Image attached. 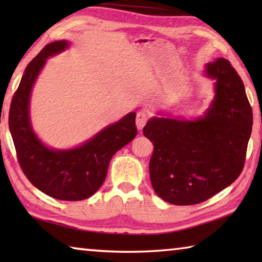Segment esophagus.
Segmentation results:
<instances>
[{"label": "esophagus", "mask_w": 262, "mask_h": 262, "mask_svg": "<svg viewBox=\"0 0 262 262\" xmlns=\"http://www.w3.org/2000/svg\"><path fill=\"white\" fill-rule=\"evenodd\" d=\"M148 118H149L148 113L143 112V111H141V112L136 114V126L140 130L143 129V127L145 126V123H147V121H148Z\"/></svg>", "instance_id": "1"}]
</instances>
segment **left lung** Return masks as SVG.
<instances>
[{"mask_svg": "<svg viewBox=\"0 0 262 262\" xmlns=\"http://www.w3.org/2000/svg\"><path fill=\"white\" fill-rule=\"evenodd\" d=\"M207 76L216 83L205 117L194 121L152 118L143 128L154 144L152 188L172 205L208 200L231 185L245 164L253 118L244 83L223 57L207 64Z\"/></svg>", "mask_w": 262, "mask_h": 262, "instance_id": "1", "label": "left lung"}]
</instances>
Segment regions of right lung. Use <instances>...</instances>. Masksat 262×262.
<instances>
[{
  "label": "right lung",
  "instance_id": "1",
  "mask_svg": "<svg viewBox=\"0 0 262 262\" xmlns=\"http://www.w3.org/2000/svg\"><path fill=\"white\" fill-rule=\"evenodd\" d=\"M68 46L66 40L48 43L28 64L12 97L9 129L21 171L31 184L57 200L79 201L90 198L100 188L107 174L111 158L136 136V113H128L81 147L53 150L43 145L31 127V90L47 57Z\"/></svg>",
  "mask_w": 262,
  "mask_h": 262
}]
</instances>
